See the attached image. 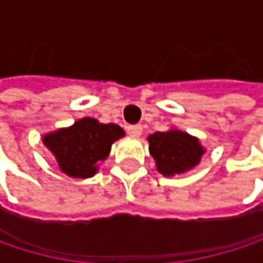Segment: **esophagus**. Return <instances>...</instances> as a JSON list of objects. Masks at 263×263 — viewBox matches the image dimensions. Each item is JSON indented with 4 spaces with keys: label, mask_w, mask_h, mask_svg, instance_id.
<instances>
[{
    "label": "esophagus",
    "mask_w": 263,
    "mask_h": 263,
    "mask_svg": "<svg viewBox=\"0 0 263 263\" xmlns=\"http://www.w3.org/2000/svg\"><path fill=\"white\" fill-rule=\"evenodd\" d=\"M141 132H143V128L140 125H131V126H128V134L131 137H140Z\"/></svg>",
    "instance_id": "34e87169"
}]
</instances>
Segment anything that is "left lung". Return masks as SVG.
I'll return each instance as SVG.
<instances>
[{
	"label": "left lung",
	"mask_w": 263,
	"mask_h": 263,
	"mask_svg": "<svg viewBox=\"0 0 263 263\" xmlns=\"http://www.w3.org/2000/svg\"><path fill=\"white\" fill-rule=\"evenodd\" d=\"M147 140L149 152L157 163V169L166 177L183 174L195 167L204 154L198 138L177 129L154 132Z\"/></svg>",
	"instance_id": "1"
}]
</instances>
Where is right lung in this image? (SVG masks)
<instances>
[{
	"mask_svg": "<svg viewBox=\"0 0 263 263\" xmlns=\"http://www.w3.org/2000/svg\"><path fill=\"white\" fill-rule=\"evenodd\" d=\"M120 126L99 123L96 119H82L73 126L44 137V144L53 152L62 172L74 178L92 177L97 163L103 161L111 144L123 137Z\"/></svg>",
	"mask_w": 263,
	"mask_h": 263,
	"instance_id": "obj_1",
	"label": "right lung"
}]
</instances>
